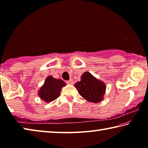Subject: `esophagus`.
<instances>
[{
    "label": "esophagus",
    "mask_w": 148,
    "mask_h": 148,
    "mask_svg": "<svg viewBox=\"0 0 148 148\" xmlns=\"http://www.w3.org/2000/svg\"><path fill=\"white\" fill-rule=\"evenodd\" d=\"M66 83L68 84H71V85H73L74 84V81H73V79H70V80H69V81H67L66 82Z\"/></svg>",
    "instance_id": "esophagus-1"
}]
</instances>
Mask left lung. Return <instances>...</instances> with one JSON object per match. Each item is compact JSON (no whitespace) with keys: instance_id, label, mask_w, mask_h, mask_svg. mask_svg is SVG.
I'll return each instance as SVG.
<instances>
[{"instance_id":"obj_1","label":"left lung","mask_w":148,"mask_h":148,"mask_svg":"<svg viewBox=\"0 0 148 148\" xmlns=\"http://www.w3.org/2000/svg\"><path fill=\"white\" fill-rule=\"evenodd\" d=\"M74 86L79 94L90 102L98 103L102 101L106 91V86L89 72H86L81 76V80L77 82Z\"/></svg>"}]
</instances>
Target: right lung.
Here are the masks:
<instances>
[{
    "instance_id": "right-lung-1",
    "label": "right lung",
    "mask_w": 148,
    "mask_h": 148,
    "mask_svg": "<svg viewBox=\"0 0 148 148\" xmlns=\"http://www.w3.org/2000/svg\"><path fill=\"white\" fill-rule=\"evenodd\" d=\"M66 85L61 79L54 78L51 76L47 77L38 91L40 98L46 102L54 101L60 95L62 87Z\"/></svg>"
}]
</instances>
